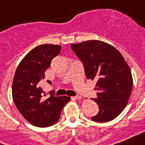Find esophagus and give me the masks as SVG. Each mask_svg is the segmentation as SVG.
Listing matches in <instances>:
<instances>
[{
	"mask_svg": "<svg viewBox=\"0 0 145 145\" xmlns=\"http://www.w3.org/2000/svg\"><path fill=\"white\" fill-rule=\"evenodd\" d=\"M73 98L75 100H81V96H79V95H76V96H74V97H73Z\"/></svg>",
	"mask_w": 145,
	"mask_h": 145,
	"instance_id": "obj_1",
	"label": "esophagus"
}]
</instances>
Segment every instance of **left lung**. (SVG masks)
Masks as SVG:
<instances>
[{"instance_id":"obj_1","label":"left lung","mask_w":145,"mask_h":145,"mask_svg":"<svg viewBox=\"0 0 145 145\" xmlns=\"http://www.w3.org/2000/svg\"><path fill=\"white\" fill-rule=\"evenodd\" d=\"M71 48L83 63L87 79L95 80L99 112L91 118L97 122H107L117 117L127 104L133 88V76L123 56L111 44L89 40Z\"/></svg>"}]
</instances>
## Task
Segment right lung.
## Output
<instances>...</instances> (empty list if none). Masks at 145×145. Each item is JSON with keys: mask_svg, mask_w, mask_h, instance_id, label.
Wrapping results in <instances>:
<instances>
[{"mask_svg": "<svg viewBox=\"0 0 145 145\" xmlns=\"http://www.w3.org/2000/svg\"><path fill=\"white\" fill-rule=\"evenodd\" d=\"M60 45L41 44L26 55L14 75L12 93L15 106L32 125L47 127L58 121L63 107L69 101L67 96H55L54 91L45 99L41 81L53 59L61 50Z\"/></svg>", "mask_w": 145, "mask_h": 145, "instance_id": "right-lung-1", "label": "right lung"}]
</instances>
